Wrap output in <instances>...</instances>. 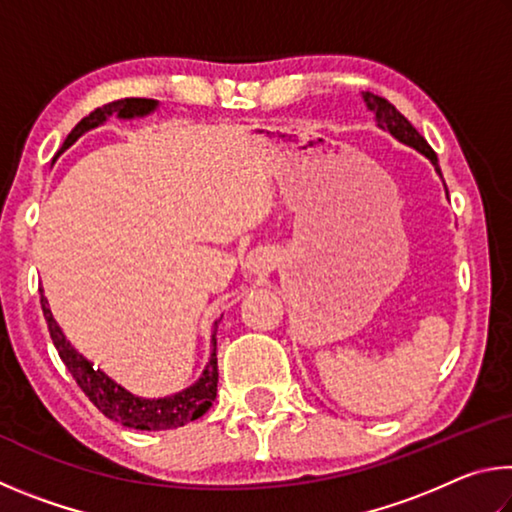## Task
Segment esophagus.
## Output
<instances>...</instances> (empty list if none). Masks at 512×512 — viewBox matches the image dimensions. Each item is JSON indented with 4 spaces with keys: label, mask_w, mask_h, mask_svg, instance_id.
<instances>
[{
    "label": "esophagus",
    "mask_w": 512,
    "mask_h": 512,
    "mask_svg": "<svg viewBox=\"0 0 512 512\" xmlns=\"http://www.w3.org/2000/svg\"><path fill=\"white\" fill-rule=\"evenodd\" d=\"M244 268L250 275H264L273 268V259L266 253V250L259 248V250H253V253L246 257Z\"/></svg>",
    "instance_id": "34e87169"
}]
</instances>
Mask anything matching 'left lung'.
I'll return each mask as SVG.
<instances>
[{"label": "left lung", "instance_id": "left-lung-1", "mask_svg": "<svg viewBox=\"0 0 512 512\" xmlns=\"http://www.w3.org/2000/svg\"><path fill=\"white\" fill-rule=\"evenodd\" d=\"M361 97H363V103L368 106V110L375 115V121L381 131L391 133L397 142H402L406 146H411V149H415L418 153H422L424 158L433 164V169H436L438 176L443 178V173H440V167H438V155L431 151L427 140H424V137L415 131V128L411 126V121L406 119L402 112L393 106V103H388L386 99H381V97H377V94H370V92H363ZM445 192H447V185H445Z\"/></svg>", "mask_w": 512, "mask_h": 512}]
</instances>
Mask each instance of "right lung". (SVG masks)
Wrapping results in <instances>:
<instances>
[{"instance_id": "1", "label": "right lung", "mask_w": 512, "mask_h": 512, "mask_svg": "<svg viewBox=\"0 0 512 512\" xmlns=\"http://www.w3.org/2000/svg\"><path fill=\"white\" fill-rule=\"evenodd\" d=\"M158 106L160 103L155 99H121V101H112L103 108H97L74 126V131L67 135V140L63 142V149L58 151V155L67 151L69 146L88 131H92V128H99L106 124L108 117L112 115L117 119H142L158 110ZM40 305H42V314H45V320H47L51 341H54L60 359H63L67 370L72 372V377L76 379V384L81 386V391L90 397V402L97 406L106 418L124 424V427L140 429V431H167V429L185 427L187 422L198 420L212 406L216 397V384H219V363H216V327H219L221 318L214 320L212 325V345H210L212 352H210V361H207L205 370L201 372V377H198L192 386L183 388V391L167 397H153L151 400V397H140V395H133L131 391H126L124 386L117 384V381L108 377L106 372L94 368L92 361L85 359L83 354L67 341L65 332L56 323L54 314H51L45 293H40Z\"/></svg>"}]
</instances>
